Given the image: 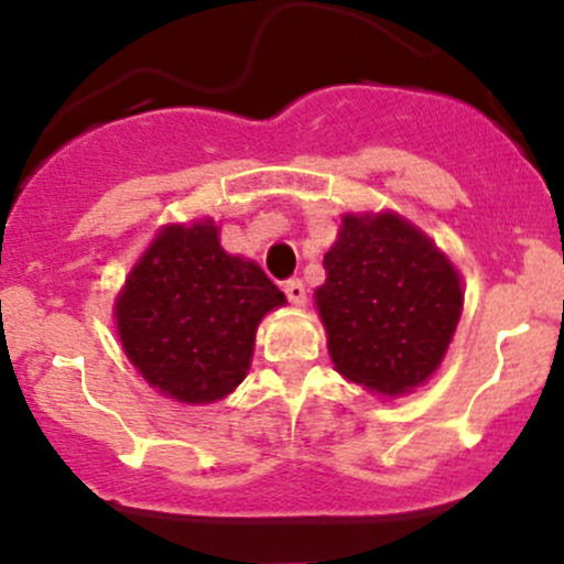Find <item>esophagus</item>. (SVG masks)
<instances>
[{
    "instance_id": "34e87169",
    "label": "esophagus",
    "mask_w": 564,
    "mask_h": 564,
    "mask_svg": "<svg viewBox=\"0 0 564 564\" xmlns=\"http://www.w3.org/2000/svg\"><path fill=\"white\" fill-rule=\"evenodd\" d=\"M283 292H286V296H289V302H292V305H305L307 302V292H305V283L300 281V278H289L286 283H283Z\"/></svg>"
}]
</instances>
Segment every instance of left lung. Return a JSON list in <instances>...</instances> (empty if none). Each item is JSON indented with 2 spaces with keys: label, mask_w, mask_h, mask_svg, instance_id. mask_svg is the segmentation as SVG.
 I'll use <instances>...</instances> for the list:
<instances>
[{
  "label": "left lung",
  "mask_w": 564,
  "mask_h": 564,
  "mask_svg": "<svg viewBox=\"0 0 564 564\" xmlns=\"http://www.w3.org/2000/svg\"><path fill=\"white\" fill-rule=\"evenodd\" d=\"M324 268L315 305L337 372L391 395L429 380L463 311L447 257L401 216L348 214Z\"/></svg>",
  "instance_id": "obj_1"
}]
</instances>
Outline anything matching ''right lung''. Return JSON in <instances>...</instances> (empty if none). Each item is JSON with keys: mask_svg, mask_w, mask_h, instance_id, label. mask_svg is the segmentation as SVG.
Segmentation results:
<instances>
[{"mask_svg": "<svg viewBox=\"0 0 564 564\" xmlns=\"http://www.w3.org/2000/svg\"><path fill=\"white\" fill-rule=\"evenodd\" d=\"M283 302L259 264L225 253L212 221H197L154 238L115 315L122 348L152 388L208 404L243 382L259 321Z\"/></svg>", "mask_w": 564, "mask_h": 564, "instance_id": "1", "label": "right lung"}]
</instances>
